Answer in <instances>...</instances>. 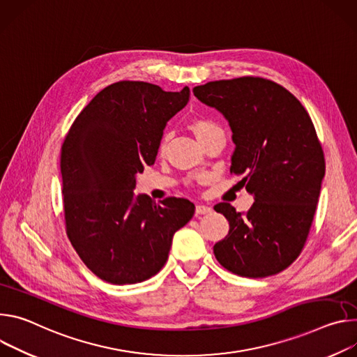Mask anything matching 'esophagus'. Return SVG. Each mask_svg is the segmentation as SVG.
I'll list each match as a JSON object with an SVG mask.
<instances>
[{"instance_id": "34e87169", "label": "esophagus", "mask_w": 357, "mask_h": 357, "mask_svg": "<svg viewBox=\"0 0 357 357\" xmlns=\"http://www.w3.org/2000/svg\"><path fill=\"white\" fill-rule=\"evenodd\" d=\"M213 211V208L211 207H208V206H202V204H199L195 207V215H203V214H208V213H211Z\"/></svg>"}]
</instances>
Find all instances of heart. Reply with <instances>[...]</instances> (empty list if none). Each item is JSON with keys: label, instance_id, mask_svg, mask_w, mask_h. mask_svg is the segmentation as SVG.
I'll list each match as a JSON object with an SVG mask.
<instances>
[{"label": "heart", "instance_id": "heart-1", "mask_svg": "<svg viewBox=\"0 0 357 357\" xmlns=\"http://www.w3.org/2000/svg\"><path fill=\"white\" fill-rule=\"evenodd\" d=\"M188 129L194 133V136L199 139V142H204L210 135H213L217 130H221L215 123H213L211 121L206 117H192L190 119L188 122ZM166 149V137H163L162 143H160V151H165Z\"/></svg>", "mask_w": 357, "mask_h": 357}]
</instances>
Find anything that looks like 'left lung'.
<instances>
[{"mask_svg":"<svg viewBox=\"0 0 357 357\" xmlns=\"http://www.w3.org/2000/svg\"><path fill=\"white\" fill-rule=\"evenodd\" d=\"M194 96L224 114L235 150L229 172L254 195L247 213L228 203L214 207L229 222L214 245L229 272L265 278L287 269L301 254L325 177L324 150L310 116L284 86L243 76L208 82Z\"/></svg>","mask_w":357,"mask_h":357,"instance_id":"obj_1","label":"left lung"}]
</instances>
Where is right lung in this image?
I'll return each mask as SVG.
<instances>
[{
  "instance_id": "1",
  "label": "right lung",
  "mask_w": 357,
  "mask_h": 357,
  "mask_svg": "<svg viewBox=\"0 0 357 357\" xmlns=\"http://www.w3.org/2000/svg\"><path fill=\"white\" fill-rule=\"evenodd\" d=\"M190 89L121 81L100 91L77 114L61 150L68 238L84 264L114 285L143 282L160 271L173 235L194 204L169 197L157 204L135 195L136 174L151 166L170 119Z\"/></svg>"
}]
</instances>
